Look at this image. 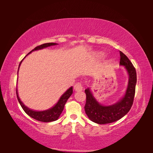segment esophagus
Segmentation results:
<instances>
[{
	"label": "esophagus",
	"mask_w": 153,
	"mask_h": 153,
	"mask_svg": "<svg viewBox=\"0 0 153 153\" xmlns=\"http://www.w3.org/2000/svg\"><path fill=\"white\" fill-rule=\"evenodd\" d=\"M74 88L75 90H76V91H80V90H82L83 87H82V83H80V82L76 83V84L74 85Z\"/></svg>",
	"instance_id": "esophagus-1"
}]
</instances>
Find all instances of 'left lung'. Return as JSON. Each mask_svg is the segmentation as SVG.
<instances>
[{
  "instance_id": "left-lung-1",
  "label": "left lung",
  "mask_w": 153,
  "mask_h": 153,
  "mask_svg": "<svg viewBox=\"0 0 153 153\" xmlns=\"http://www.w3.org/2000/svg\"><path fill=\"white\" fill-rule=\"evenodd\" d=\"M120 53V64L125 67L129 75L128 85L124 97L115 104L104 106L95 99L90 88L85 90L86 95L85 112L90 120L94 123L107 124L115 122L125 116L133 105L137 81L136 69L125 54L121 51Z\"/></svg>"
}]
</instances>
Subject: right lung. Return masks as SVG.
Returning a JSON list of instances; mask_svg holds the SVG:
<instances>
[{"instance_id":"right-lung-1","label":"right lung","mask_w":153,"mask_h":153,"mask_svg":"<svg viewBox=\"0 0 153 153\" xmlns=\"http://www.w3.org/2000/svg\"><path fill=\"white\" fill-rule=\"evenodd\" d=\"M56 45H57V44L53 43V42L43 44V45H41L40 46H36V48H33L32 51H30V53H28V55H29L30 53H32V51L40 50V49L45 48L46 47H48V46H54ZM23 60H24V59H23ZM22 61L20 62L19 68V66H20L21 63H22ZM17 74H18V71H17ZM72 93H73V87H70L64 93L63 95L61 96L60 99L59 100L57 103H56V104L54 106V107H53L51 108H49V109L45 110V111H33V110L30 109V108L27 107L26 106H25L24 103L21 101L19 96H18L17 89L16 88V94H17V98L18 99V101H19L20 105L22 106V107L23 109H24V111L28 115L30 116V117H32L33 119H34V120H36L42 121V122H51V121L57 120L59 117V116H60V115L61 114L62 111H63L67 99L70 97V96L72 94Z\"/></svg>"}]
</instances>
